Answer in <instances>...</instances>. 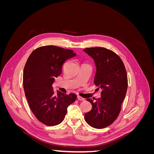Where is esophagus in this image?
<instances>
[{"instance_id": "esophagus-1", "label": "esophagus", "mask_w": 154, "mask_h": 154, "mask_svg": "<svg viewBox=\"0 0 154 154\" xmlns=\"http://www.w3.org/2000/svg\"><path fill=\"white\" fill-rule=\"evenodd\" d=\"M77 98H78V100L79 101H84V100H85V99L83 98V97H81L80 96H77Z\"/></svg>"}]
</instances>
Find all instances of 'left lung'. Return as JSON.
I'll use <instances>...</instances> for the list:
<instances>
[{
    "label": "left lung",
    "instance_id": "8db88e82",
    "mask_svg": "<svg viewBox=\"0 0 154 154\" xmlns=\"http://www.w3.org/2000/svg\"><path fill=\"white\" fill-rule=\"evenodd\" d=\"M83 51L94 60L96 73L94 82L102 90L100 98L95 101L87 99L92 109L84 118L91 127L103 128L114 123L122 110L128 87L127 71L122 59L112 51L100 47Z\"/></svg>",
    "mask_w": 154,
    "mask_h": 154
}]
</instances>
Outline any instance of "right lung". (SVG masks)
<instances>
[{
	"mask_svg": "<svg viewBox=\"0 0 154 154\" xmlns=\"http://www.w3.org/2000/svg\"><path fill=\"white\" fill-rule=\"evenodd\" d=\"M75 56L72 50L45 45L32 51L26 63L23 73L25 95L32 113L45 125L62 123L67 107L76 100L73 93L58 91L55 94L52 86L54 78L61 74L64 62Z\"/></svg>",
	"mask_w": 154,
	"mask_h": 154,
	"instance_id": "1",
	"label": "right lung"
}]
</instances>
